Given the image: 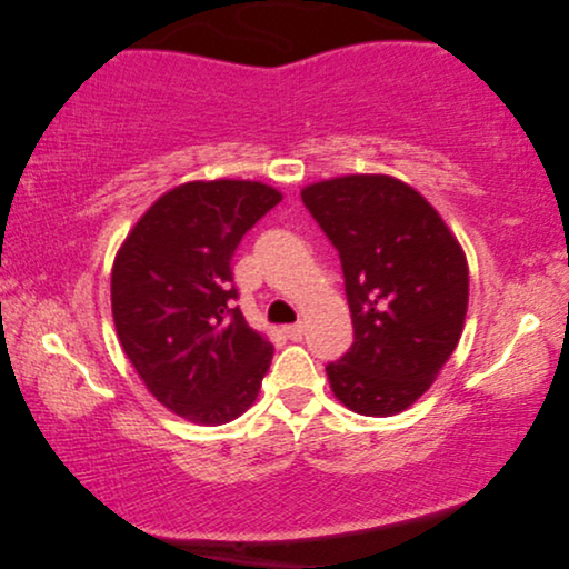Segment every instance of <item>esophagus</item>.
Here are the masks:
<instances>
[{
  "label": "esophagus",
  "instance_id": "34e87169",
  "mask_svg": "<svg viewBox=\"0 0 569 569\" xmlns=\"http://www.w3.org/2000/svg\"><path fill=\"white\" fill-rule=\"evenodd\" d=\"M284 335H287V338H290V340H302V335H305V325L302 322H295V325H287V328H284Z\"/></svg>",
  "mask_w": 569,
  "mask_h": 569
}]
</instances>
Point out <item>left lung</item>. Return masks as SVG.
Segmentation results:
<instances>
[{
  "instance_id": "1",
  "label": "left lung",
  "mask_w": 569,
  "mask_h": 569,
  "mask_svg": "<svg viewBox=\"0 0 569 569\" xmlns=\"http://www.w3.org/2000/svg\"><path fill=\"white\" fill-rule=\"evenodd\" d=\"M302 203L338 249L356 332L325 368L332 393L360 416L406 411L459 346L467 257L439 211L390 176L312 183Z\"/></svg>"
}]
</instances>
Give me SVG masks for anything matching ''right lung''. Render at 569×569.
I'll use <instances>...</instances> for the list:
<instances>
[{
	"mask_svg": "<svg viewBox=\"0 0 569 569\" xmlns=\"http://www.w3.org/2000/svg\"><path fill=\"white\" fill-rule=\"evenodd\" d=\"M282 201L259 181H191L163 193L120 247L110 302L118 340L169 411L201 426L254 403L274 348L241 315L231 257Z\"/></svg>",
	"mask_w": 569,
	"mask_h": 569,
	"instance_id": "right-lung-1",
	"label": "right lung"
}]
</instances>
